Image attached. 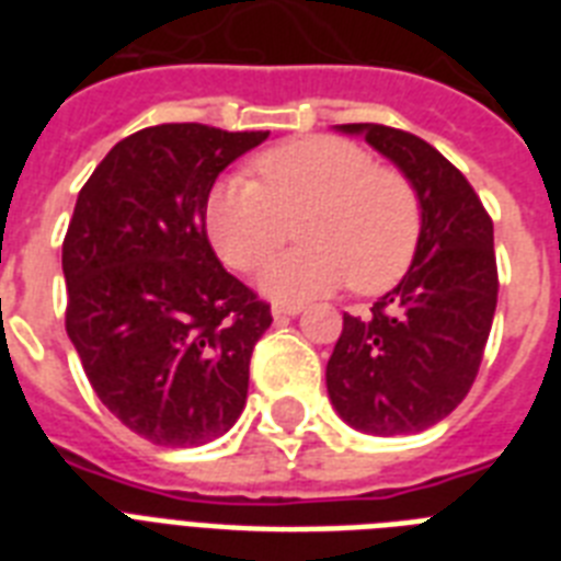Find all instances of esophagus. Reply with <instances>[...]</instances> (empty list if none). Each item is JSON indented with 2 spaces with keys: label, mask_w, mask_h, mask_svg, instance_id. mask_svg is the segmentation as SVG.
Listing matches in <instances>:
<instances>
[{
  "label": "esophagus",
  "mask_w": 561,
  "mask_h": 561,
  "mask_svg": "<svg viewBox=\"0 0 561 561\" xmlns=\"http://www.w3.org/2000/svg\"><path fill=\"white\" fill-rule=\"evenodd\" d=\"M299 311H302V306H297V302H276L273 306V317L279 320V317H297Z\"/></svg>",
  "instance_id": "esophagus-1"
}]
</instances>
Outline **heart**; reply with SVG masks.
<instances>
[{"instance_id":"heart-1","label":"heart","mask_w":561,"mask_h":561,"mask_svg":"<svg viewBox=\"0 0 561 561\" xmlns=\"http://www.w3.org/2000/svg\"><path fill=\"white\" fill-rule=\"evenodd\" d=\"M253 180H224L206 201V232L232 271L271 262L297 224L302 247L262 273L279 302L323 297L350 282L358 294L392 288L422 236V203L408 174L373 165L360 145L306 136L264 151Z\"/></svg>"}]
</instances>
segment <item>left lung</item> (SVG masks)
<instances>
[{
    "instance_id": "1",
    "label": "left lung",
    "mask_w": 561,
    "mask_h": 561,
    "mask_svg": "<svg viewBox=\"0 0 561 561\" xmlns=\"http://www.w3.org/2000/svg\"><path fill=\"white\" fill-rule=\"evenodd\" d=\"M408 174L422 236L408 273L369 317L343 314L325 387L364 434H419L451 413L478 378L497 306L492 218L469 180L425 139L387 125H341Z\"/></svg>"
}]
</instances>
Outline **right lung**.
<instances>
[{
  "label": "right lung",
  "instance_id": "1",
  "mask_svg": "<svg viewBox=\"0 0 561 561\" xmlns=\"http://www.w3.org/2000/svg\"><path fill=\"white\" fill-rule=\"evenodd\" d=\"M267 136L145 127L113 145L75 203L66 334L104 408L153 445H206L244 410L250 355L273 317L218 262L206 201Z\"/></svg>",
  "mask_w": 561,
  "mask_h": 561
}]
</instances>
